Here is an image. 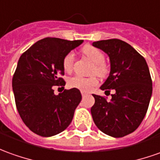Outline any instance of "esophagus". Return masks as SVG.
<instances>
[{"label":"esophagus","mask_w":160,"mask_h":160,"mask_svg":"<svg viewBox=\"0 0 160 160\" xmlns=\"http://www.w3.org/2000/svg\"><path fill=\"white\" fill-rule=\"evenodd\" d=\"M81 94H82V97H84V96H85V95L88 94V93H87L86 91H81Z\"/></svg>","instance_id":"1"}]
</instances>
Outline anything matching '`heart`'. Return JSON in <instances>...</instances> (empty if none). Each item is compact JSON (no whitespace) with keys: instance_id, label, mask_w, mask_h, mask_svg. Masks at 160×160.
Returning <instances> with one entry per match:
<instances>
[{"instance_id":"b5f03b06","label":"heart","mask_w":160,"mask_h":160,"mask_svg":"<svg viewBox=\"0 0 160 160\" xmlns=\"http://www.w3.org/2000/svg\"><path fill=\"white\" fill-rule=\"evenodd\" d=\"M82 53L84 56L94 63V67L92 68V72L98 74L100 77L105 76L108 72L107 66L105 65L104 62V55L103 53L93 46H85L82 48ZM75 61V54L74 52H69L66 55L62 60V67L64 71L69 73L72 71ZM98 80L96 77L84 78L79 75H76L68 80V85L70 88L78 89L80 91H89L91 89L98 85Z\"/></svg>"}]
</instances>
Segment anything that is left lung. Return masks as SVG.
Masks as SVG:
<instances>
[{
  "label": "left lung",
  "instance_id": "left-lung-1",
  "mask_svg": "<svg viewBox=\"0 0 160 160\" xmlns=\"http://www.w3.org/2000/svg\"><path fill=\"white\" fill-rule=\"evenodd\" d=\"M92 45L106 53L111 70L102 91L115 90L111 101L93 94L92 118L97 127L113 138L133 132L145 118L152 93L149 68L136 49L118 39L94 42Z\"/></svg>",
  "mask_w": 160,
  "mask_h": 160
}]
</instances>
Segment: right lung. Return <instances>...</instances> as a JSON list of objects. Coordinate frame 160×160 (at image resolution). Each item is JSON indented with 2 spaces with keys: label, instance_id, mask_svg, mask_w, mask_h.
<instances>
[{
  "label": "right lung",
  "instance_id": "obj_1",
  "mask_svg": "<svg viewBox=\"0 0 160 160\" xmlns=\"http://www.w3.org/2000/svg\"><path fill=\"white\" fill-rule=\"evenodd\" d=\"M82 40L48 37L36 42L19 58L12 80L15 104L28 129L42 137L62 132L73 119L82 100L78 89L56 95L53 87L64 86L62 60Z\"/></svg>",
  "mask_w": 160,
  "mask_h": 160
}]
</instances>
